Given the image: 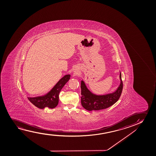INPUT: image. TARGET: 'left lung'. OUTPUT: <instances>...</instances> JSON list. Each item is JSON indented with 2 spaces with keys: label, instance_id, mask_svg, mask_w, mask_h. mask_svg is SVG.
<instances>
[{
  "label": "left lung",
  "instance_id": "8db88e82",
  "mask_svg": "<svg viewBox=\"0 0 156 156\" xmlns=\"http://www.w3.org/2000/svg\"><path fill=\"white\" fill-rule=\"evenodd\" d=\"M120 83L115 92L105 95L93 94L88 89L83 80L81 81V103L82 106L88 111L100 110L106 109L114 105L122 94L123 83L122 74L120 71Z\"/></svg>",
  "mask_w": 156,
  "mask_h": 156
}]
</instances>
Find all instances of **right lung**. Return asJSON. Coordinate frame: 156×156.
I'll return each instance as SVG.
<instances>
[{
	"mask_svg": "<svg viewBox=\"0 0 156 156\" xmlns=\"http://www.w3.org/2000/svg\"><path fill=\"white\" fill-rule=\"evenodd\" d=\"M70 79V75H65L47 94L34 98L28 97V100L39 109H44L46 107L53 109L58 103V95L60 91Z\"/></svg>",
	"mask_w": 156,
	"mask_h": 156,
	"instance_id": "right-lung-1",
	"label": "right lung"
}]
</instances>
